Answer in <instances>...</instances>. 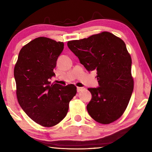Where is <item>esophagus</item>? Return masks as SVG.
<instances>
[{"instance_id": "esophagus-1", "label": "esophagus", "mask_w": 152, "mask_h": 152, "mask_svg": "<svg viewBox=\"0 0 152 152\" xmlns=\"http://www.w3.org/2000/svg\"><path fill=\"white\" fill-rule=\"evenodd\" d=\"M84 89H85V88H83V87H82V88H80V87H78V88H77V91L80 92V91H82Z\"/></svg>"}]
</instances>
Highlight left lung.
I'll use <instances>...</instances> for the list:
<instances>
[{
    "mask_svg": "<svg viewBox=\"0 0 152 152\" xmlns=\"http://www.w3.org/2000/svg\"><path fill=\"white\" fill-rule=\"evenodd\" d=\"M67 45L87 70L97 72L100 87L88 89L92 95L87 105L89 114L102 124L116 121L127 108L134 88L132 60L124 40L104 31Z\"/></svg>",
    "mask_w": 152,
    "mask_h": 152,
    "instance_id": "8db88e82",
    "label": "left lung"
}]
</instances>
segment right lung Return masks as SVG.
<instances>
[{
	"mask_svg": "<svg viewBox=\"0 0 152 152\" xmlns=\"http://www.w3.org/2000/svg\"><path fill=\"white\" fill-rule=\"evenodd\" d=\"M63 48L62 42L37 38L21 48L15 64L19 104L28 117L43 127H53L63 120L77 92L73 84L62 86L50 82Z\"/></svg>",
	"mask_w": 152,
	"mask_h": 152,
	"instance_id": "1",
	"label": "right lung"
}]
</instances>
